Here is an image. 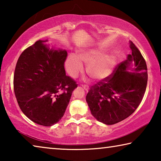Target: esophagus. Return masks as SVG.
<instances>
[{
  "mask_svg": "<svg viewBox=\"0 0 161 161\" xmlns=\"http://www.w3.org/2000/svg\"><path fill=\"white\" fill-rule=\"evenodd\" d=\"M81 86L83 87V88L85 89L86 91H88L89 90V86H87V85H86V84H81Z\"/></svg>",
  "mask_w": 161,
  "mask_h": 161,
  "instance_id": "34e87169",
  "label": "esophagus"
}]
</instances>
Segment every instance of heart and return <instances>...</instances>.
I'll use <instances>...</instances> for the list:
<instances>
[{"label":"heart","instance_id":"1","mask_svg":"<svg viewBox=\"0 0 161 161\" xmlns=\"http://www.w3.org/2000/svg\"><path fill=\"white\" fill-rule=\"evenodd\" d=\"M102 47L78 53V55L69 54L65 61V69L71 77H76L82 72L84 63L87 75L97 82L102 81L112 74L116 60L113 54L106 53Z\"/></svg>","mask_w":161,"mask_h":161}]
</instances>
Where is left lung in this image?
Returning <instances> with one entry per match:
<instances>
[{"instance_id":"obj_1","label":"left lung","mask_w":161,"mask_h":161,"mask_svg":"<svg viewBox=\"0 0 161 161\" xmlns=\"http://www.w3.org/2000/svg\"><path fill=\"white\" fill-rule=\"evenodd\" d=\"M130 47L131 54L127 59L116 65L107 79L92 86L86 94L92 114L103 124L112 125L131 115L146 92L148 73L145 59L132 42Z\"/></svg>"}]
</instances>
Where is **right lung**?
<instances>
[{"mask_svg":"<svg viewBox=\"0 0 161 161\" xmlns=\"http://www.w3.org/2000/svg\"><path fill=\"white\" fill-rule=\"evenodd\" d=\"M37 40L16 63L13 88L19 107L35 123L51 126L63 117L76 81L66 75L67 53L48 49Z\"/></svg>","mask_w":161,"mask_h":161,"instance_id":"1","label":"right lung"}]
</instances>
